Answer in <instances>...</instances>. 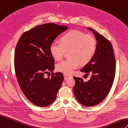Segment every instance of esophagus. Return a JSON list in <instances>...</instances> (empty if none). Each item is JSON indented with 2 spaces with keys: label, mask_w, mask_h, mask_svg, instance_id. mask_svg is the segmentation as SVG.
Wrapping results in <instances>:
<instances>
[{
  "label": "esophagus",
  "mask_w": 128,
  "mask_h": 128,
  "mask_svg": "<svg viewBox=\"0 0 128 128\" xmlns=\"http://www.w3.org/2000/svg\"><path fill=\"white\" fill-rule=\"evenodd\" d=\"M64 78H65V80H66V79H67L68 78H70V76L69 75H67V74H64Z\"/></svg>",
  "instance_id": "34e87169"
}]
</instances>
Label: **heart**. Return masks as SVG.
Returning a JSON list of instances; mask_svg holds the SVG:
<instances>
[{
    "label": "heart",
    "mask_w": 128,
    "mask_h": 128,
    "mask_svg": "<svg viewBox=\"0 0 128 128\" xmlns=\"http://www.w3.org/2000/svg\"><path fill=\"white\" fill-rule=\"evenodd\" d=\"M59 44H52L50 52L56 60L59 61L68 52L69 58L56 65L59 72L67 75L72 74L80 65L88 64L94 57L97 49V41L93 35L81 31L72 30L64 34L59 38Z\"/></svg>",
    "instance_id": "obj_1"
}]
</instances>
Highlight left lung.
Instances as JSON below:
<instances>
[{"instance_id": "left-lung-1", "label": "left lung", "mask_w": 128, "mask_h": 128, "mask_svg": "<svg viewBox=\"0 0 128 128\" xmlns=\"http://www.w3.org/2000/svg\"><path fill=\"white\" fill-rule=\"evenodd\" d=\"M93 32L97 41V49L92 60L81 70L90 79L84 82L82 78L74 77L75 84L73 87L78 102L85 106H93L100 103L108 96L114 81L116 74V59L110 41L96 32Z\"/></svg>"}]
</instances>
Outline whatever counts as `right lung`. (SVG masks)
<instances>
[{
  "instance_id": "obj_1",
  "label": "right lung",
  "mask_w": 128,
  "mask_h": 128,
  "mask_svg": "<svg viewBox=\"0 0 128 128\" xmlns=\"http://www.w3.org/2000/svg\"><path fill=\"white\" fill-rule=\"evenodd\" d=\"M67 29L52 23L38 26L24 32L17 44L14 58L16 78L23 94L35 105L51 104L62 86L64 76L60 72L53 74L54 60L49 48ZM48 71L53 74L44 78Z\"/></svg>"
}]
</instances>
